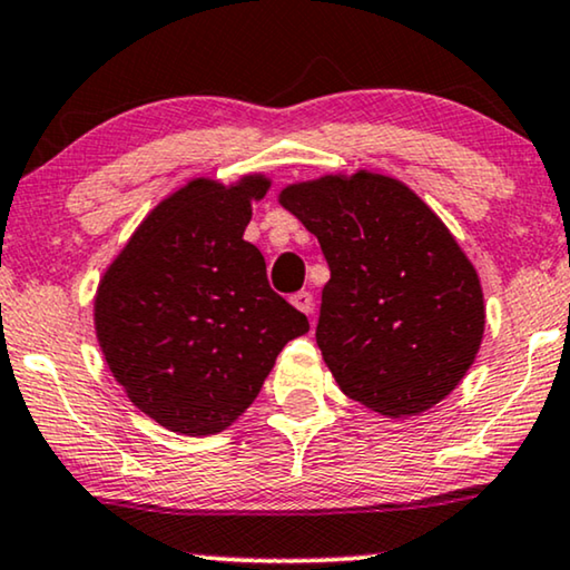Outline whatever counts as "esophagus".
Instances as JSON below:
<instances>
[{
  "mask_svg": "<svg viewBox=\"0 0 570 570\" xmlns=\"http://www.w3.org/2000/svg\"><path fill=\"white\" fill-rule=\"evenodd\" d=\"M291 303H293V306L298 308V311H303V314H306V316L314 314V295H311L308 291L295 293L293 298H291Z\"/></svg>",
  "mask_w": 570,
  "mask_h": 570,
  "instance_id": "esophagus-1",
  "label": "esophagus"
}]
</instances>
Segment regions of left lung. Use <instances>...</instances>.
<instances>
[{"label": "left lung", "instance_id": "1", "mask_svg": "<svg viewBox=\"0 0 570 570\" xmlns=\"http://www.w3.org/2000/svg\"><path fill=\"white\" fill-rule=\"evenodd\" d=\"M279 205L330 264L316 345L342 392L386 417L446 400L480 350L485 301L441 217L373 170L291 184Z\"/></svg>", "mask_w": 570, "mask_h": 570}]
</instances>
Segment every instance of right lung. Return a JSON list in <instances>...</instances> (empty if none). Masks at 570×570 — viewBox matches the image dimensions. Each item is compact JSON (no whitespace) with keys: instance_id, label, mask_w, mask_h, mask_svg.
<instances>
[{"instance_id":"add662e5","label":"right lung","mask_w":570,"mask_h":570,"mask_svg":"<svg viewBox=\"0 0 570 570\" xmlns=\"http://www.w3.org/2000/svg\"><path fill=\"white\" fill-rule=\"evenodd\" d=\"M191 178L131 233L100 277L98 345L129 402L184 435H215L259 394L279 350L308 318L272 291L267 264L244 240L269 189Z\"/></svg>"}]
</instances>
